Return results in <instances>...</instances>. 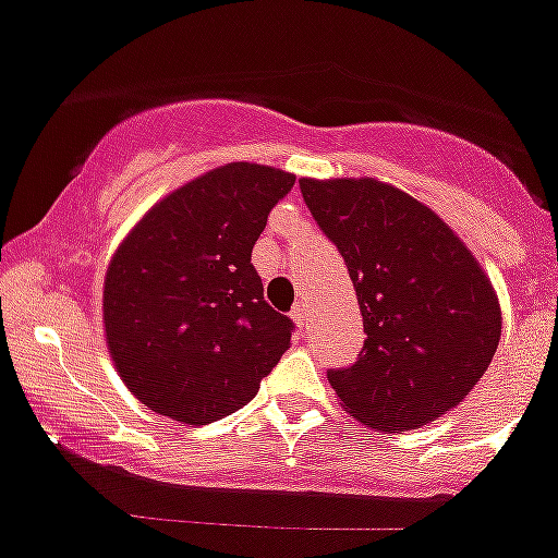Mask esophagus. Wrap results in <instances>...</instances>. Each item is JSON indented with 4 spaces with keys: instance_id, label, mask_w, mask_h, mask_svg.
<instances>
[{
    "instance_id": "obj_1",
    "label": "esophagus",
    "mask_w": 558,
    "mask_h": 558,
    "mask_svg": "<svg viewBox=\"0 0 558 558\" xmlns=\"http://www.w3.org/2000/svg\"><path fill=\"white\" fill-rule=\"evenodd\" d=\"M290 318L295 322V327H304V324H307V304H304V302L295 304L293 313H290Z\"/></svg>"
}]
</instances>
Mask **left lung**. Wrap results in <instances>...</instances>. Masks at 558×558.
Segmentation results:
<instances>
[{
	"label": "left lung",
	"instance_id": "obj_1",
	"mask_svg": "<svg viewBox=\"0 0 558 558\" xmlns=\"http://www.w3.org/2000/svg\"><path fill=\"white\" fill-rule=\"evenodd\" d=\"M315 223L338 245L363 315V352L329 372L340 405L402 433L461 405L500 343L489 276L461 236L377 179H299Z\"/></svg>",
	"mask_w": 558,
	"mask_h": 558
}]
</instances>
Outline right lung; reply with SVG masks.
I'll return each mask as SVG.
<instances>
[{"label":"right lung","mask_w":558,"mask_h":558,"mask_svg":"<svg viewBox=\"0 0 558 558\" xmlns=\"http://www.w3.org/2000/svg\"><path fill=\"white\" fill-rule=\"evenodd\" d=\"M293 172L231 161L186 181L117 245L102 284L113 368L142 405L181 425H209L256 397L290 349L251 265Z\"/></svg>","instance_id":"add662e5"}]
</instances>
